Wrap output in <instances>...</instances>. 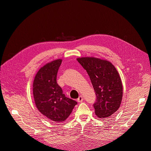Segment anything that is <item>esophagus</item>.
Masks as SVG:
<instances>
[{
  "label": "esophagus",
  "instance_id": "1",
  "mask_svg": "<svg viewBox=\"0 0 151 151\" xmlns=\"http://www.w3.org/2000/svg\"><path fill=\"white\" fill-rule=\"evenodd\" d=\"M83 100H84V98L83 97V96L81 95L78 98V99H77V101H78L79 103H81L83 101Z\"/></svg>",
  "mask_w": 151,
  "mask_h": 151
}]
</instances>
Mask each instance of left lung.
<instances>
[{"label":"left lung","mask_w":151,"mask_h":151,"mask_svg":"<svg viewBox=\"0 0 151 151\" xmlns=\"http://www.w3.org/2000/svg\"><path fill=\"white\" fill-rule=\"evenodd\" d=\"M77 60L88 72L96 96L93 104L99 118H108L119 109L123 97V86L115 67L106 60L86 57Z\"/></svg>","instance_id":"8db88e82"}]
</instances>
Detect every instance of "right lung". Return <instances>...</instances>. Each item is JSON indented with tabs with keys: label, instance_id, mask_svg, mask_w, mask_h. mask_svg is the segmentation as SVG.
<instances>
[{
	"label": "right lung",
	"instance_id": "right-lung-1",
	"mask_svg": "<svg viewBox=\"0 0 151 151\" xmlns=\"http://www.w3.org/2000/svg\"><path fill=\"white\" fill-rule=\"evenodd\" d=\"M62 60L57 59L41 67L35 77L33 93L36 106L52 122H64L77 102L65 97L57 83V76Z\"/></svg>",
	"mask_w": 151,
	"mask_h": 151
}]
</instances>
